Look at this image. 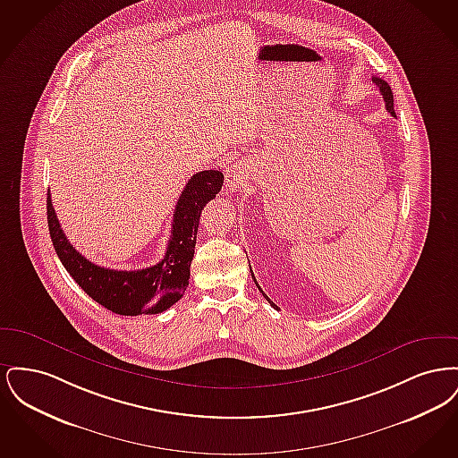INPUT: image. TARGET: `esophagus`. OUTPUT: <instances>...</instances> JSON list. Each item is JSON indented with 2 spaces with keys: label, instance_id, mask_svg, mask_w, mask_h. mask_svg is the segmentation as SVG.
<instances>
[{
  "label": "esophagus",
  "instance_id": "1",
  "mask_svg": "<svg viewBox=\"0 0 458 458\" xmlns=\"http://www.w3.org/2000/svg\"><path fill=\"white\" fill-rule=\"evenodd\" d=\"M225 185H226L228 192H235L240 187L239 178L235 174H226V183Z\"/></svg>",
  "mask_w": 458,
  "mask_h": 458
}]
</instances>
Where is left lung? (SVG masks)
Returning <instances> with one entry per match:
<instances>
[{"label": "left lung", "mask_w": 458, "mask_h": 458, "mask_svg": "<svg viewBox=\"0 0 458 458\" xmlns=\"http://www.w3.org/2000/svg\"><path fill=\"white\" fill-rule=\"evenodd\" d=\"M372 82H374V84L377 86V89H379V92H381V96H383V99H385V105H386V109H388V111L392 113V116H396V114H394V109H393L392 88H390V86H388V84H386V82H385L383 79H379V77H372ZM250 273H252V269H250ZM252 280L256 282V276H254V273H252ZM256 284H258V282H256ZM258 288L261 290V286H259V284H258ZM262 295L266 297V293H262ZM266 301H267L269 304L275 307V304H273V302H271V301H269L267 297H266Z\"/></svg>", "instance_id": "8db88e82"}]
</instances>
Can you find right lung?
<instances>
[{
  "label": "right lung",
  "mask_w": 458,
  "mask_h": 458,
  "mask_svg": "<svg viewBox=\"0 0 458 458\" xmlns=\"http://www.w3.org/2000/svg\"><path fill=\"white\" fill-rule=\"evenodd\" d=\"M223 185V174H194L174 206L172 237L161 261L146 269L118 271L98 266L75 250L56 218L47 194V226L55 250L70 276L92 301L120 316L159 314L178 302L189 284L200 211Z\"/></svg>",
  "instance_id": "right-lung-1"
}]
</instances>
